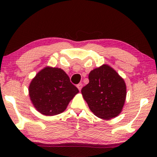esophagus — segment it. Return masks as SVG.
<instances>
[{
	"instance_id": "esophagus-1",
	"label": "esophagus",
	"mask_w": 157,
	"mask_h": 157,
	"mask_svg": "<svg viewBox=\"0 0 157 157\" xmlns=\"http://www.w3.org/2000/svg\"><path fill=\"white\" fill-rule=\"evenodd\" d=\"M82 87H83V84H82V83H78V84L77 85V88H78L79 91H81V89H82Z\"/></svg>"
}]
</instances>
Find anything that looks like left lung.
Segmentation results:
<instances>
[{"label":"left lung","mask_w":157,"mask_h":157,"mask_svg":"<svg viewBox=\"0 0 157 157\" xmlns=\"http://www.w3.org/2000/svg\"><path fill=\"white\" fill-rule=\"evenodd\" d=\"M89 79V83L82 88L81 94L92 112L104 119L119 115L126 96L124 79L107 65L91 71Z\"/></svg>","instance_id":"8db88e82"}]
</instances>
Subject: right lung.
Returning <instances> with one entry per match:
<instances>
[{
	"label": "right lung",
	"mask_w": 157,
	"mask_h": 157,
	"mask_svg": "<svg viewBox=\"0 0 157 157\" xmlns=\"http://www.w3.org/2000/svg\"><path fill=\"white\" fill-rule=\"evenodd\" d=\"M78 93L68 75L61 68L46 67L38 72L29 86V96L42 114L53 116L65 111Z\"/></svg>",
	"instance_id": "obj_1"
}]
</instances>
